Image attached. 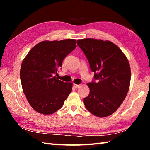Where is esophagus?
I'll return each mask as SVG.
<instances>
[{
  "label": "esophagus",
  "instance_id": "1",
  "mask_svg": "<svg viewBox=\"0 0 150 150\" xmlns=\"http://www.w3.org/2000/svg\"><path fill=\"white\" fill-rule=\"evenodd\" d=\"M73 86H74V87L75 88H79L81 87L80 85H77V84H74V85H73Z\"/></svg>",
  "mask_w": 150,
  "mask_h": 150
}]
</instances>
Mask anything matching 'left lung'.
Here are the masks:
<instances>
[{
	"mask_svg": "<svg viewBox=\"0 0 150 150\" xmlns=\"http://www.w3.org/2000/svg\"><path fill=\"white\" fill-rule=\"evenodd\" d=\"M77 44L94 72V79L87 84L89 95L83 100L85 107L98 117L110 116L119 108L128 92L131 79L128 60L110 41L87 38L78 40Z\"/></svg>",
	"mask_w": 150,
	"mask_h": 150,
	"instance_id": "left-lung-1",
	"label": "left lung"
}]
</instances>
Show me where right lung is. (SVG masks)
Instances as JSON below:
<instances>
[{
    "mask_svg": "<svg viewBox=\"0 0 150 150\" xmlns=\"http://www.w3.org/2000/svg\"><path fill=\"white\" fill-rule=\"evenodd\" d=\"M75 44L73 39L43 41L33 47L22 62L20 72L22 89L38 112H55L71 92L72 83L57 79L55 74L65 57L77 47Z\"/></svg>",
    "mask_w": 150,
    "mask_h": 150,
    "instance_id": "obj_1",
    "label": "right lung"
}]
</instances>
